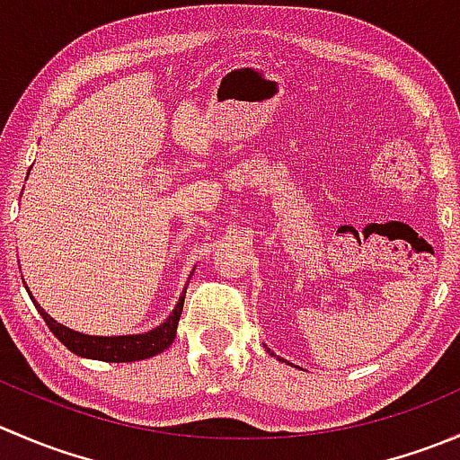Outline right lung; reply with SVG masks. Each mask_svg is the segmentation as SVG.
<instances>
[{
    "label": "right lung",
    "mask_w": 460,
    "mask_h": 460,
    "mask_svg": "<svg viewBox=\"0 0 460 460\" xmlns=\"http://www.w3.org/2000/svg\"><path fill=\"white\" fill-rule=\"evenodd\" d=\"M187 294V291H184ZM184 294L180 296L178 307L173 309L166 323H162L160 327H155L153 332L140 333V336H86V333H77L66 329L64 324L55 323L40 305H35L40 316L44 318V323L49 324L50 332L58 336V341L64 347L73 351L77 356H84V358L93 360H106V363H133V360H144L151 358V356L160 354L166 347L173 342L175 329H178L180 314L184 307Z\"/></svg>",
    "instance_id": "1"
}]
</instances>
